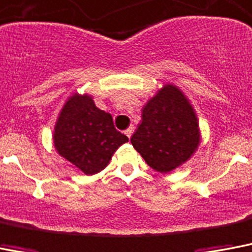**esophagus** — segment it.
I'll list each match as a JSON object with an SVG mask.
<instances>
[{"label":"esophagus","mask_w":252,"mask_h":252,"mask_svg":"<svg viewBox=\"0 0 252 252\" xmlns=\"http://www.w3.org/2000/svg\"><path fill=\"white\" fill-rule=\"evenodd\" d=\"M133 130H134V126H130L129 128L126 130V137H128V138H130V137H132Z\"/></svg>","instance_id":"34e87169"}]
</instances>
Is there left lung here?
Returning a JSON list of instances; mask_svg holds the SVG:
<instances>
[{
	"mask_svg": "<svg viewBox=\"0 0 252 252\" xmlns=\"http://www.w3.org/2000/svg\"><path fill=\"white\" fill-rule=\"evenodd\" d=\"M200 134L189 101L173 85H164L142 108V120L130 137L133 147L147 164L165 173L194 154Z\"/></svg>",
	"mask_w": 252,
	"mask_h": 252,
	"instance_id": "obj_1",
	"label": "left lung"
}]
</instances>
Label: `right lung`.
Returning a JSON list of instances; mask_svg holds the SVG:
<instances>
[{
    "mask_svg": "<svg viewBox=\"0 0 252 252\" xmlns=\"http://www.w3.org/2000/svg\"><path fill=\"white\" fill-rule=\"evenodd\" d=\"M128 137L114 126L112 116L94 105L89 95L73 94L59 114L54 146L85 175L106 168L112 154Z\"/></svg>",
    "mask_w": 252,
    "mask_h": 252,
    "instance_id": "right-lung-1",
    "label": "right lung"
}]
</instances>
